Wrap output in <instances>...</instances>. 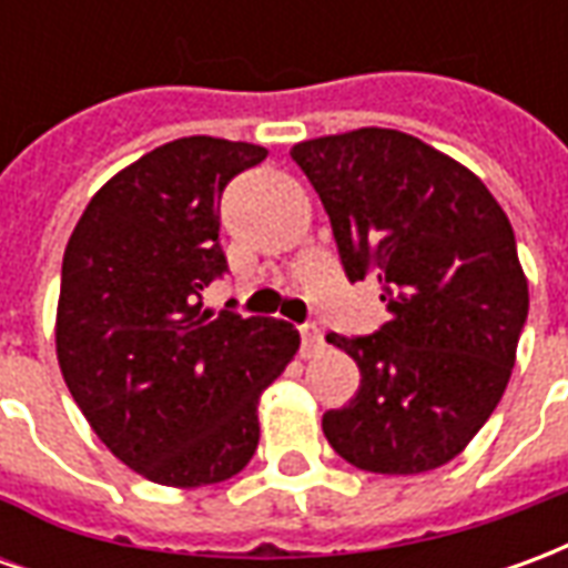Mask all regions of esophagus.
<instances>
[{
    "mask_svg": "<svg viewBox=\"0 0 568 568\" xmlns=\"http://www.w3.org/2000/svg\"><path fill=\"white\" fill-rule=\"evenodd\" d=\"M320 346H322L320 325H316V322H304V325H301V349H304V356H313Z\"/></svg>",
    "mask_w": 568,
    "mask_h": 568,
    "instance_id": "esophagus-1",
    "label": "esophagus"
}]
</instances>
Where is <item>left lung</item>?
<instances>
[{
	"mask_svg": "<svg viewBox=\"0 0 568 568\" xmlns=\"http://www.w3.org/2000/svg\"><path fill=\"white\" fill-rule=\"evenodd\" d=\"M292 161L332 219L349 283L377 280L389 320L325 341L358 365V393L322 417L362 471L450 463L499 405L529 313L508 215L463 163L398 130L297 142Z\"/></svg>",
	"mask_w": 568,
	"mask_h": 568,
	"instance_id": "left-lung-1",
	"label": "left lung"
}]
</instances>
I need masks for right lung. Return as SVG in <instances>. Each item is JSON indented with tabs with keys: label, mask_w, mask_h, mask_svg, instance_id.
I'll use <instances>...</instances> for the list:
<instances>
[{
	"label": "right lung",
	"mask_w": 568,
	"mask_h": 568,
	"mask_svg": "<svg viewBox=\"0 0 568 568\" xmlns=\"http://www.w3.org/2000/svg\"><path fill=\"white\" fill-rule=\"evenodd\" d=\"M264 158L248 142H166L97 191L63 252V381L105 447L163 487L246 468L261 393L301 346L288 322L203 310L227 273L224 187Z\"/></svg>",
	"instance_id": "add662e5"
}]
</instances>
